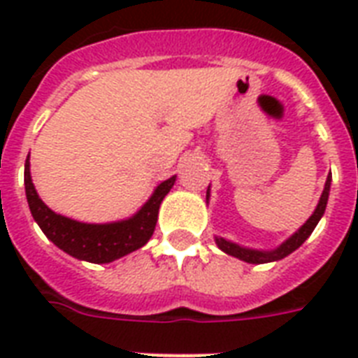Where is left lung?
<instances>
[{
    "mask_svg": "<svg viewBox=\"0 0 358 358\" xmlns=\"http://www.w3.org/2000/svg\"><path fill=\"white\" fill-rule=\"evenodd\" d=\"M331 181H332V176L329 173L327 176V181H325V188H323V192H321V198L317 201V207L315 210L312 213V217L306 220V222L301 226V228L295 231V234L289 237V239H285L284 243L280 246H276L274 250H256V248H246V246H241V245H235L231 241H226L224 237H215V243L217 246L220 248L222 252L229 254V256L237 257V259H243L246 263H271V262H278V259H284L285 256H289L292 252H295L299 246L303 245L304 241L308 239L312 231L315 229L317 222L321 220V217L325 215V209H327V201H329V192H331ZM207 201H209V188H207Z\"/></svg>",
    "mask_w": 358,
    "mask_h": 358,
    "instance_id": "left-lung-1",
    "label": "left lung"
}]
</instances>
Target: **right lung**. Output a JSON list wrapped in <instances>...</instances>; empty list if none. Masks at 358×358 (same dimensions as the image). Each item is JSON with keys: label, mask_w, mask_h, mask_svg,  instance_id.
Returning a JSON list of instances; mask_svg holds the SVG:
<instances>
[{"label": "right lung", "mask_w": 358, "mask_h": 358, "mask_svg": "<svg viewBox=\"0 0 358 358\" xmlns=\"http://www.w3.org/2000/svg\"><path fill=\"white\" fill-rule=\"evenodd\" d=\"M176 182V176L166 179L155 188L151 198L141 205V209L130 218L108 224L78 222L73 218L57 215L38 198L29 171V157L24 168V185L26 198L29 203L35 222L43 234L54 243L57 248L66 252L69 256L90 263H110L130 252L138 250L145 245L157 226L159 209L166 194L170 192Z\"/></svg>", "instance_id": "1"}]
</instances>
